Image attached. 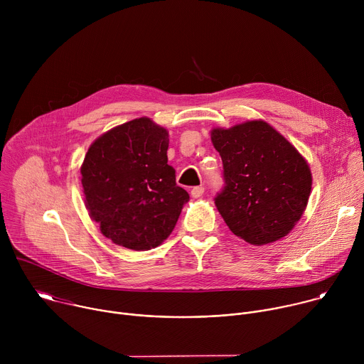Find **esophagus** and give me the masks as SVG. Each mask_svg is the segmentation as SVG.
Returning a JSON list of instances; mask_svg holds the SVG:
<instances>
[{
	"mask_svg": "<svg viewBox=\"0 0 364 364\" xmlns=\"http://www.w3.org/2000/svg\"><path fill=\"white\" fill-rule=\"evenodd\" d=\"M203 193H204V187H203V186L193 187V188H191V191H190L191 197H194V198H198L200 196H203Z\"/></svg>",
	"mask_w": 364,
	"mask_h": 364,
	"instance_id": "1",
	"label": "esophagus"
}]
</instances>
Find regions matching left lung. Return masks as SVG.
<instances>
[{
	"label": "left lung",
	"mask_w": 364,
	"mask_h": 364,
	"mask_svg": "<svg viewBox=\"0 0 364 364\" xmlns=\"http://www.w3.org/2000/svg\"><path fill=\"white\" fill-rule=\"evenodd\" d=\"M210 135L226 183L215 203L229 229L256 246L287 236L308 204L306 160L264 119L213 128Z\"/></svg>",
	"instance_id": "1"
}]
</instances>
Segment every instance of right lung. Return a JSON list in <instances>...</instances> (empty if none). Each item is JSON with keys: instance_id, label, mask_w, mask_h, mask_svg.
Masks as SVG:
<instances>
[{"instance_id": "obj_1", "label": "right lung", "mask_w": 364, "mask_h": 364, "mask_svg": "<svg viewBox=\"0 0 364 364\" xmlns=\"http://www.w3.org/2000/svg\"><path fill=\"white\" fill-rule=\"evenodd\" d=\"M168 131L142 117L97 136L80 167L85 204L115 245L149 250L176 228L188 193L167 164Z\"/></svg>"}]
</instances>
